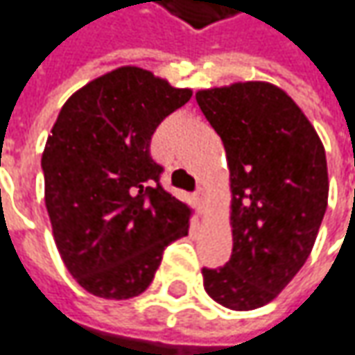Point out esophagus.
<instances>
[{
  "instance_id": "1",
  "label": "esophagus",
  "mask_w": 355,
  "mask_h": 355,
  "mask_svg": "<svg viewBox=\"0 0 355 355\" xmlns=\"http://www.w3.org/2000/svg\"><path fill=\"white\" fill-rule=\"evenodd\" d=\"M196 202H198V205H200V207L205 204V189H204V187H200V189L196 191Z\"/></svg>"
}]
</instances>
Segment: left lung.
Returning a JSON list of instances; mask_svg holds the SVG:
<instances>
[{
    "mask_svg": "<svg viewBox=\"0 0 355 355\" xmlns=\"http://www.w3.org/2000/svg\"><path fill=\"white\" fill-rule=\"evenodd\" d=\"M196 99L222 137L232 187V257L202 270L204 288L223 308L256 310L310 256L328 207L326 151L310 119L272 83H232Z\"/></svg>",
    "mask_w": 355,
    "mask_h": 355,
    "instance_id": "8db88e82",
    "label": "left lung"
}]
</instances>
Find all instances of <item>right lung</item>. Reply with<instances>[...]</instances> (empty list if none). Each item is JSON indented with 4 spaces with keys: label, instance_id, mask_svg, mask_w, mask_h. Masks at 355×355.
Listing matches in <instances>:
<instances>
[{
    "label": "right lung",
    "instance_id": "1",
    "mask_svg": "<svg viewBox=\"0 0 355 355\" xmlns=\"http://www.w3.org/2000/svg\"><path fill=\"white\" fill-rule=\"evenodd\" d=\"M191 98L141 67H117L63 103L42 169L45 207L65 268L83 290L130 300L162 254L187 236L191 209L168 193L150 155L155 128Z\"/></svg>",
    "mask_w": 355,
    "mask_h": 355
}]
</instances>
